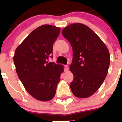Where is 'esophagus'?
I'll return each mask as SVG.
<instances>
[{
	"label": "esophagus",
	"mask_w": 122,
	"mask_h": 122,
	"mask_svg": "<svg viewBox=\"0 0 122 122\" xmlns=\"http://www.w3.org/2000/svg\"><path fill=\"white\" fill-rule=\"evenodd\" d=\"M64 70L66 71H67L68 70V66L67 65H65L64 66Z\"/></svg>",
	"instance_id": "obj_1"
}]
</instances>
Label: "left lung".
Masks as SVG:
<instances>
[{"mask_svg": "<svg viewBox=\"0 0 122 122\" xmlns=\"http://www.w3.org/2000/svg\"><path fill=\"white\" fill-rule=\"evenodd\" d=\"M62 34L72 48L70 67L74 80L70 86L77 97L86 98L97 91L106 77L110 54L102 39L84 24L72 23L64 28Z\"/></svg>", "mask_w": 122, "mask_h": 122, "instance_id": "1", "label": "left lung"}]
</instances>
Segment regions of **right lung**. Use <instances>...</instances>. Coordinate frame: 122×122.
<instances>
[{
  "instance_id": "add662e5",
  "label": "right lung",
  "mask_w": 122,
  "mask_h": 122,
  "mask_svg": "<svg viewBox=\"0 0 122 122\" xmlns=\"http://www.w3.org/2000/svg\"><path fill=\"white\" fill-rule=\"evenodd\" d=\"M60 28L44 25L33 30L16 49L13 61L19 78L29 94L43 102L52 99L64 71L62 65L48 62Z\"/></svg>"
}]
</instances>
